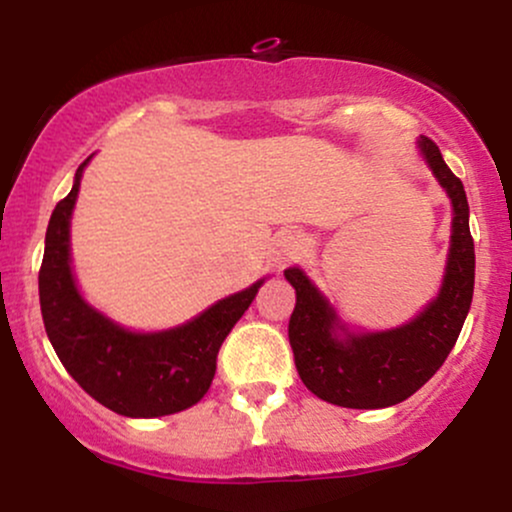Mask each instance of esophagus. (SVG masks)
Wrapping results in <instances>:
<instances>
[{"label": "esophagus", "mask_w": 512, "mask_h": 512, "mask_svg": "<svg viewBox=\"0 0 512 512\" xmlns=\"http://www.w3.org/2000/svg\"><path fill=\"white\" fill-rule=\"evenodd\" d=\"M303 250V236L298 231H284L276 236V262L284 264L296 260Z\"/></svg>", "instance_id": "obj_1"}]
</instances>
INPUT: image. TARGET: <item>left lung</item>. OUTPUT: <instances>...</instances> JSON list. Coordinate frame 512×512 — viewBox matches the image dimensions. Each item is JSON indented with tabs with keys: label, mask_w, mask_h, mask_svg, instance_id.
Instances as JSON below:
<instances>
[{
	"label": "left lung",
	"mask_w": 512,
	"mask_h": 512,
	"mask_svg": "<svg viewBox=\"0 0 512 512\" xmlns=\"http://www.w3.org/2000/svg\"><path fill=\"white\" fill-rule=\"evenodd\" d=\"M428 166L452 199V243L438 298L409 325L390 332L346 334L330 303L317 293L301 269L284 276L296 289L289 320L293 361L303 385L337 407L383 409L404 402L424 387L460 337L474 293V240L462 180L448 168L433 139L421 137Z\"/></svg>",
	"instance_id": "left-lung-1"
}]
</instances>
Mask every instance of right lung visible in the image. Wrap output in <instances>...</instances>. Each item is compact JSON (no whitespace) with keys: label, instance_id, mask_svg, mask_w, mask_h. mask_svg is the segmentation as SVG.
<instances>
[{"label":"right lung","instance_id":"1","mask_svg":"<svg viewBox=\"0 0 512 512\" xmlns=\"http://www.w3.org/2000/svg\"><path fill=\"white\" fill-rule=\"evenodd\" d=\"M74 187L57 202L45 233L38 274L40 313L52 349L67 373L115 414L151 419L182 411L207 395L223 339L250 308L262 281L223 298L187 325L158 334H134L84 303L69 267V219L79 195Z\"/></svg>","mask_w":512,"mask_h":512}]
</instances>
